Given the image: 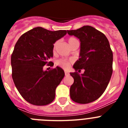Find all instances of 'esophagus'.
I'll use <instances>...</instances> for the list:
<instances>
[{"label":"esophagus","instance_id":"1","mask_svg":"<svg viewBox=\"0 0 128 128\" xmlns=\"http://www.w3.org/2000/svg\"><path fill=\"white\" fill-rule=\"evenodd\" d=\"M65 76H69V73H68V72H66V71H65Z\"/></svg>","mask_w":128,"mask_h":128}]
</instances>
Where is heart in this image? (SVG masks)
I'll list each match as a JSON object with an SVG mask.
<instances>
[{"mask_svg":"<svg viewBox=\"0 0 128 128\" xmlns=\"http://www.w3.org/2000/svg\"><path fill=\"white\" fill-rule=\"evenodd\" d=\"M76 40H78L76 38H74V37H70V38H68V42L69 45H70L72 43L76 41ZM58 44V42H56L54 44V46H53V49H54V50L56 49ZM72 62H73V60H72V59H70V60H66V59H60V60H57L56 64H57L58 66H60V67L64 68V69H68V68L70 67V64Z\"/></svg>","mask_w":128,"mask_h":128,"instance_id":"obj_1","label":"heart"}]
</instances>
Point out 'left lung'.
I'll list each match as a JSON object with an SVG mask.
<instances>
[{"mask_svg": "<svg viewBox=\"0 0 128 128\" xmlns=\"http://www.w3.org/2000/svg\"><path fill=\"white\" fill-rule=\"evenodd\" d=\"M67 32L81 42L80 58L73 66L76 72L70 73L74 80L70 96L76 102L90 103L102 96L109 83L113 72L112 50L106 36L92 26ZM81 69L85 72L80 75L78 72Z\"/></svg>", "mask_w": 128, "mask_h": 128, "instance_id": "left-lung-1", "label": "left lung"}]
</instances>
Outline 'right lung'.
<instances>
[{
    "instance_id": "right-lung-1",
    "label": "right lung",
    "mask_w": 128,
    "mask_h": 128,
    "mask_svg": "<svg viewBox=\"0 0 128 128\" xmlns=\"http://www.w3.org/2000/svg\"><path fill=\"white\" fill-rule=\"evenodd\" d=\"M66 34V30L51 31L37 27L23 34L16 43L11 58L12 78L19 93L29 103L44 106L54 100L65 72L59 66L48 71L43 68L53 65L49 59L53 57L54 44Z\"/></svg>"
}]
</instances>
